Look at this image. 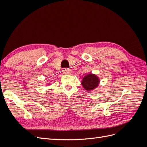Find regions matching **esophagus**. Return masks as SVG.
<instances>
[{
	"label": "esophagus",
	"mask_w": 147,
	"mask_h": 147,
	"mask_svg": "<svg viewBox=\"0 0 147 147\" xmlns=\"http://www.w3.org/2000/svg\"><path fill=\"white\" fill-rule=\"evenodd\" d=\"M63 73L64 74H67V75L70 74L71 73H72V70L69 69H64L63 70Z\"/></svg>",
	"instance_id": "esophagus-1"
}]
</instances>
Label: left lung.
Listing matches in <instances>:
<instances>
[{
	"label": "left lung",
	"instance_id": "obj_1",
	"mask_svg": "<svg viewBox=\"0 0 147 147\" xmlns=\"http://www.w3.org/2000/svg\"><path fill=\"white\" fill-rule=\"evenodd\" d=\"M99 79L96 75L90 74L83 78L82 84L87 91L94 90L99 85Z\"/></svg>",
	"mask_w": 147,
	"mask_h": 147
}]
</instances>
